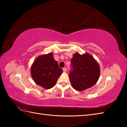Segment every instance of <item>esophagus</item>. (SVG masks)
Segmentation results:
<instances>
[{
    "instance_id": "obj_1",
    "label": "esophagus",
    "mask_w": 127,
    "mask_h": 127,
    "mask_svg": "<svg viewBox=\"0 0 127 127\" xmlns=\"http://www.w3.org/2000/svg\"><path fill=\"white\" fill-rule=\"evenodd\" d=\"M63 71H64V72H66V68H63Z\"/></svg>"
}]
</instances>
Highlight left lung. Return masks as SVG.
<instances>
[{
    "mask_svg": "<svg viewBox=\"0 0 127 127\" xmlns=\"http://www.w3.org/2000/svg\"><path fill=\"white\" fill-rule=\"evenodd\" d=\"M69 79L75 90L82 91L95 84L99 78L100 68L97 62L88 53H75L71 60Z\"/></svg>",
    "mask_w": 127,
    "mask_h": 127,
    "instance_id": "obj_1",
    "label": "left lung"
}]
</instances>
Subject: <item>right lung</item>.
<instances>
[{
  "label": "right lung",
  "instance_id": "obj_1",
  "mask_svg": "<svg viewBox=\"0 0 127 127\" xmlns=\"http://www.w3.org/2000/svg\"><path fill=\"white\" fill-rule=\"evenodd\" d=\"M31 75L34 82L45 89H50L56 85L58 77L63 72L53 53L39 56L31 66Z\"/></svg>",
  "mask_w": 127,
  "mask_h": 127
}]
</instances>
